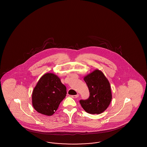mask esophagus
Segmentation results:
<instances>
[{"instance_id": "esophagus-1", "label": "esophagus", "mask_w": 147, "mask_h": 147, "mask_svg": "<svg viewBox=\"0 0 147 147\" xmlns=\"http://www.w3.org/2000/svg\"><path fill=\"white\" fill-rule=\"evenodd\" d=\"M79 97V95L77 94L76 95H71V98H78Z\"/></svg>"}]
</instances>
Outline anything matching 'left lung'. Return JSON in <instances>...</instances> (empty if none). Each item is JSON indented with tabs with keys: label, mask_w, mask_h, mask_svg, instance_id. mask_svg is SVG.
Masks as SVG:
<instances>
[{
	"label": "left lung",
	"mask_w": 147,
	"mask_h": 147,
	"mask_svg": "<svg viewBox=\"0 0 147 147\" xmlns=\"http://www.w3.org/2000/svg\"><path fill=\"white\" fill-rule=\"evenodd\" d=\"M90 96L87 100H80L84 110L91 114H100L107 109L112 100L110 84L104 74L98 69L85 76Z\"/></svg>",
	"instance_id": "obj_1"
}]
</instances>
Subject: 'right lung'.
I'll return each instance as SVG.
<instances>
[{
    "label": "right lung",
    "mask_w": 147,
    "mask_h": 147,
    "mask_svg": "<svg viewBox=\"0 0 147 147\" xmlns=\"http://www.w3.org/2000/svg\"><path fill=\"white\" fill-rule=\"evenodd\" d=\"M66 94V87L60 78L53 73H46L39 79L32 91V106L38 113L51 116Z\"/></svg>",
    "instance_id": "1"
}]
</instances>
